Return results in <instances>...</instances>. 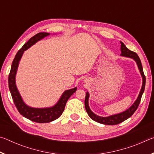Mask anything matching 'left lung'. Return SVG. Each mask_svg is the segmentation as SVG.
Wrapping results in <instances>:
<instances>
[{"label":"left lung","mask_w":154,"mask_h":154,"mask_svg":"<svg viewBox=\"0 0 154 154\" xmlns=\"http://www.w3.org/2000/svg\"><path fill=\"white\" fill-rule=\"evenodd\" d=\"M121 56H125V57H128V58H131L134 59L135 62H137L138 68H139L140 74H141V76L143 77V84L141 87V90L140 91V93L139 96H138V98L136 100V101L134 103L133 105H132L129 109H128L126 111L122 112L121 113L113 115V116H109V117H100L98 116L97 115H96L93 113V112L90 110L89 107V105H88V98H89V92H86V95H85V108L86 112L89 116L90 118L93 119L94 121L96 122H98L100 124H105V125H116L122 123V122L126 120V119H128L130 117H131L133 113L137 110L138 106L139 105V103L140 102V99H141L142 95L143 92H144L145 87V76L144 75V72H143V66L141 62H140V60L139 57L138 56L137 53L135 52L130 51V49H128L126 45L124 44L121 42Z\"/></svg>","instance_id":"1"}]
</instances>
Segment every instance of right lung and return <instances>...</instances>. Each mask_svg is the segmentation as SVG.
<instances>
[{"mask_svg":"<svg viewBox=\"0 0 154 154\" xmlns=\"http://www.w3.org/2000/svg\"><path fill=\"white\" fill-rule=\"evenodd\" d=\"M48 35H49V34L48 32H39L30 38L28 42L25 43L22 48L17 51L12 62L11 71L9 75V88L13 100L18 111L24 118L36 123H48L60 118L64 110L67 100L77 90V88L66 90L62 94L58 102L54 106L49 108L39 109L30 107L26 105L21 97L15 85V75L17 72L19 62L25 50H26L38 41L42 39Z\"/></svg>","mask_w":154,"mask_h":154,"instance_id":"right-lung-1","label":"right lung"}]
</instances>
